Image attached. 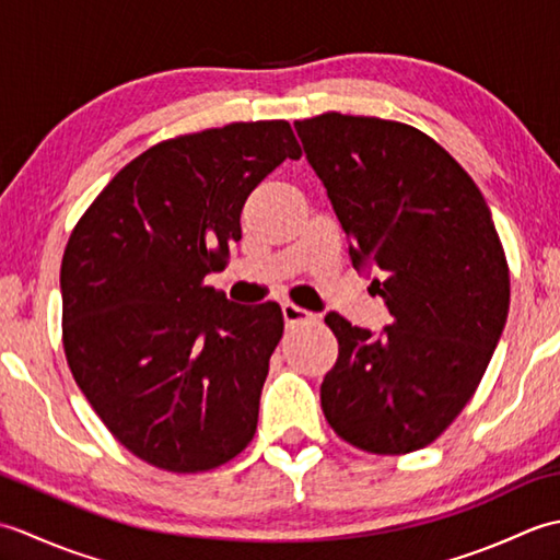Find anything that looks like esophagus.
<instances>
[{
  "mask_svg": "<svg viewBox=\"0 0 560 560\" xmlns=\"http://www.w3.org/2000/svg\"><path fill=\"white\" fill-rule=\"evenodd\" d=\"M281 313H283V319H287V325H299V323H315L317 315L305 311V307L301 305H293V303H283L281 305Z\"/></svg>",
  "mask_w": 560,
  "mask_h": 560,
  "instance_id": "1",
  "label": "esophagus"
}]
</instances>
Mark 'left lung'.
<instances>
[{
	"label": "left lung",
	"mask_w": 560,
	"mask_h": 560,
	"mask_svg": "<svg viewBox=\"0 0 560 560\" xmlns=\"http://www.w3.org/2000/svg\"><path fill=\"white\" fill-rule=\"evenodd\" d=\"M295 132L392 315L377 337L325 317L339 341L325 419L363 452L407 455L447 431L491 363L510 307L503 243L477 183L421 129L325 113Z\"/></svg>",
	"instance_id": "left-lung-1"
}]
</instances>
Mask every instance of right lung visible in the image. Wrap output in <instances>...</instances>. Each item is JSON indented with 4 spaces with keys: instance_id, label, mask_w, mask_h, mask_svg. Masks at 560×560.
Listing matches in <instances>:
<instances>
[{
    "instance_id": "1",
    "label": "right lung",
    "mask_w": 560,
    "mask_h": 560,
    "mask_svg": "<svg viewBox=\"0 0 560 560\" xmlns=\"http://www.w3.org/2000/svg\"><path fill=\"white\" fill-rule=\"evenodd\" d=\"M301 147L287 120L165 139L129 161L65 247L62 343L105 428L163 471L231 462L257 431L277 303L207 287L241 241L247 195Z\"/></svg>"
}]
</instances>
